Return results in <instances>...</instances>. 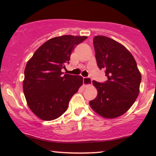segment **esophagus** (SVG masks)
Instances as JSON below:
<instances>
[{
  "instance_id": "obj_1",
  "label": "esophagus",
  "mask_w": 156,
  "mask_h": 156,
  "mask_svg": "<svg viewBox=\"0 0 156 156\" xmlns=\"http://www.w3.org/2000/svg\"><path fill=\"white\" fill-rule=\"evenodd\" d=\"M83 83L85 87H88V86H90L92 84V79L90 78H83Z\"/></svg>"
}]
</instances>
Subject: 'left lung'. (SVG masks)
Wrapping results in <instances>:
<instances>
[{"label": "left lung", "instance_id": "obj_1", "mask_svg": "<svg viewBox=\"0 0 156 156\" xmlns=\"http://www.w3.org/2000/svg\"><path fill=\"white\" fill-rule=\"evenodd\" d=\"M93 43L98 67L105 69L108 80L103 83L93 80L98 95L89 105L104 118L120 117L139 95L141 73L133 55L119 42L105 36H95Z\"/></svg>", "mask_w": 156, "mask_h": 156}]
</instances>
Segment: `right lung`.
Instances as JSON below:
<instances>
[{"mask_svg":"<svg viewBox=\"0 0 156 156\" xmlns=\"http://www.w3.org/2000/svg\"><path fill=\"white\" fill-rule=\"evenodd\" d=\"M86 36L63 35L50 39L28 61L23 92L29 108L42 120L57 119L67 111L69 100L83 84L80 76L63 74L76 45Z\"/></svg>","mask_w":156,"mask_h":156,"instance_id":"1","label":"right lung"}]
</instances>
